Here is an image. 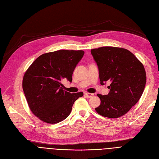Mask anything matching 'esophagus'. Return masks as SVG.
Returning <instances> with one entry per match:
<instances>
[{"label":"esophagus","instance_id":"esophagus-1","mask_svg":"<svg viewBox=\"0 0 159 159\" xmlns=\"http://www.w3.org/2000/svg\"><path fill=\"white\" fill-rule=\"evenodd\" d=\"M84 95H85L86 97H88V98H91V97H92L94 96V94L90 93H84Z\"/></svg>","mask_w":159,"mask_h":159}]
</instances>
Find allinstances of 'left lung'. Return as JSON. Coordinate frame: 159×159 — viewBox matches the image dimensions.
Wrapping results in <instances>:
<instances>
[{"label":"left lung","mask_w":159,"mask_h":159,"mask_svg":"<svg viewBox=\"0 0 159 159\" xmlns=\"http://www.w3.org/2000/svg\"><path fill=\"white\" fill-rule=\"evenodd\" d=\"M97 62L101 84L110 80L108 95L97 94L101 104L95 108L99 115L115 119L135 106L144 91L146 74L143 64L129 50L104 46L91 49Z\"/></svg>","instance_id":"obj_1"}]
</instances>
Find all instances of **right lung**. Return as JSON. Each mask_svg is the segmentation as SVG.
Wrapping results in <instances>:
<instances>
[{
	"instance_id": "obj_1",
	"label": "right lung",
	"mask_w": 159,
	"mask_h": 159,
	"mask_svg": "<svg viewBox=\"0 0 159 159\" xmlns=\"http://www.w3.org/2000/svg\"><path fill=\"white\" fill-rule=\"evenodd\" d=\"M84 52L61 49L39 56L24 73L22 89L32 113L49 124L58 123L70 115L82 92L71 93L61 81H72V75Z\"/></svg>"
}]
</instances>
